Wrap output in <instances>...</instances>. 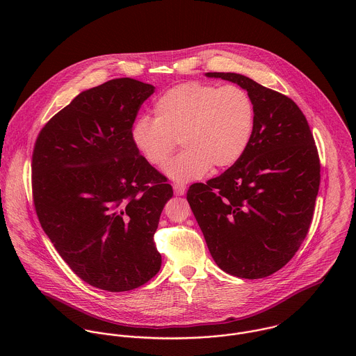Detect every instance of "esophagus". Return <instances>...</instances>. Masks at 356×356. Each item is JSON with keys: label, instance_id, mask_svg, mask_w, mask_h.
<instances>
[{"label": "esophagus", "instance_id": "1", "mask_svg": "<svg viewBox=\"0 0 356 356\" xmlns=\"http://www.w3.org/2000/svg\"><path fill=\"white\" fill-rule=\"evenodd\" d=\"M172 188H174V193H175L177 196H184L185 192H186V186L182 185V184H174Z\"/></svg>", "mask_w": 356, "mask_h": 356}]
</instances>
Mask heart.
I'll list each match as a JSON object with an SVG mask.
<instances>
[{
	"label": "heart",
	"mask_w": 356,
	"mask_h": 356,
	"mask_svg": "<svg viewBox=\"0 0 356 356\" xmlns=\"http://www.w3.org/2000/svg\"><path fill=\"white\" fill-rule=\"evenodd\" d=\"M154 113L156 118L145 115L136 119L131 140L156 167L170 159L179 140L185 151L164 170L177 182L199 179L212 165L215 170L234 165L254 136V100L236 85H177L156 100Z\"/></svg>",
	"instance_id": "heart-1"
}]
</instances>
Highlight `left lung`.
Listing matches in <instances>:
<instances>
[{"label":"left lung","instance_id":"8db88e82","mask_svg":"<svg viewBox=\"0 0 356 356\" xmlns=\"http://www.w3.org/2000/svg\"><path fill=\"white\" fill-rule=\"evenodd\" d=\"M245 89L256 112L243 157L223 174L193 184L186 199L215 263L240 278L282 268L308 233L321 164L303 112L289 97L234 72H207Z\"/></svg>","mask_w":356,"mask_h":356}]
</instances>
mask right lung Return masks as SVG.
Here are the masks:
<instances>
[{
	"instance_id": "add662e5",
	"label": "right lung",
	"mask_w": 356,
	"mask_h": 356,
	"mask_svg": "<svg viewBox=\"0 0 356 356\" xmlns=\"http://www.w3.org/2000/svg\"><path fill=\"white\" fill-rule=\"evenodd\" d=\"M153 92L131 78L82 92L44 126L33 152L44 232L81 280L108 292L136 289L161 266L153 236L172 188L131 140Z\"/></svg>"
}]
</instances>
